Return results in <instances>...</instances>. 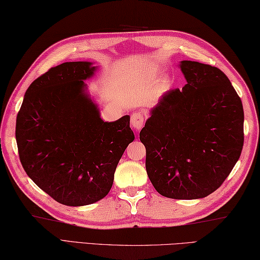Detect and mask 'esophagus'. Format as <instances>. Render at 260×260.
I'll list each match as a JSON object with an SVG mask.
<instances>
[{"mask_svg":"<svg viewBox=\"0 0 260 260\" xmlns=\"http://www.w3.org/2000/svg\"><path fill=\"white\" fill-rule=\"evenodd\" d=\"M145 122V116L140 112H135L131 115V126L135 131H140Z\"/></svg>","mask_w":260,"mask_h":260,"instance_id":"esophagus-1","label":"esophagus"}]
</instances>
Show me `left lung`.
<instances>
[{
	"label": "left lung",
	"instance_id": "left-lung-1",
	"mask_svg": "<svg viewBox=\"0 0 260 260\" xmlns=\"http://www.w3.org/2000/svg\"><path fill=\"white\" fill-rule=\"evenodd\" d=\"M187 84L171 89L140 131L148 177L162 197L195 200L218 189L243 146L240 98L219 68L181 61Z\"/></svg>",
	"mask_w": 260,
	"mask_h": 260
}]
</instances>
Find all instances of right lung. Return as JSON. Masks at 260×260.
<instances>
[{
  "instance_id": "1",
  "label": "right lung",
  "mask_w": 260,
  "mask_h": 260,
  "mask_svg": "<svg viewBox=\"0 0 260 260\" xmlns=\"http://www.w3.org/2000/svg\"><path fill=\"white\" fill-rule=\"evenodd\" d=\"M96 67L70 61L31 83L17 116L20 161L37 186L70 206L108 195L125 148L135 140L130 116L104 122L84 81Z\"/></svg>"
}]
</instances>
